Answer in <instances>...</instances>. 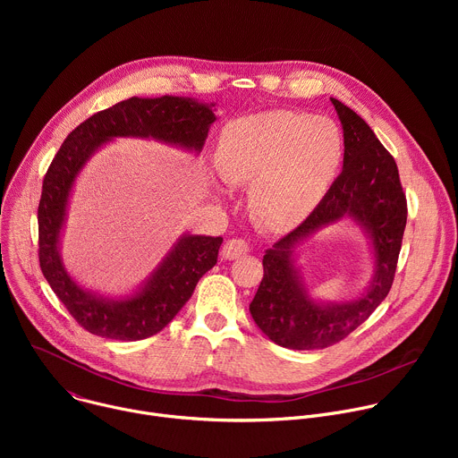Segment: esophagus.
<instances>
[{
	"label": "esophagus",
	"mask_w": 458,
	"mask_h": 458,
	"mask_svg": "<svg viewBox=\"0 0 458 458\" xmlns=\"http://www.w3.org/2000/svg\"><path fill=\"white\" fill-rule=\"evenodd\" d=\"M250 250L251 248H250L248 241H244V239H230V241H226V244L223 248V257L230 259V260L232 259H239V257L246 255Z\"/></svg>",
	"instance_id": "34e87169"
}]
</instances>
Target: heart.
Listing matches in <instances>:
<instances>
[{"label":"heart","mask_w":458,"mask_h":458,"mask_svg":"<svg viewBox=\"0 0 458 458\" xmlns=\"http://www.w3.org/2000/svg\"><path fill=\"white\" fill-rule=\"evenodd\" d=\"M344 157L339 126L324 115L270 110L226 124L217 170L230 184H250L255 216L272 228L301 223L322 199Z\"/></svg>","instance_id":"b5f03b06"}]
</instances>
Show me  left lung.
Wrapping results in <instances>:
<instances>
[{
  "label": "left lung",
  "instance_id": "1",
  "mask_svg": "<svg viewBox=\"0 0 458 458\" xmlns=\"http://www.w3.org/2000/svg\"><path fill=\"white\" fill-rule=\"evenodd\" d=\"M344 130V168L315 210L263 257L265 276L250 302L263 334L290 350H320L346 339L386 299L395 279L408 219V203L397 163L368 123L332 98ZM350 216L372 235L376 277L357 301L318 305L301 288L291 267L293 243L315 229Z\"/></svg>",
  "mask_w": 458,
  "mask_h": 458
}]
</instances>
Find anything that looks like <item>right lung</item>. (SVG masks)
I'll list each match as a JSON object with an SVG mask.
<instances>
[{
	"label": "right lung",
	"mask_w": 458,
	"mask_h": 458,
	"mask_svg": "<svg viewBox=\"0 0 458 458\" xmlns=\"http://www.w3.org/2000/svg\"><path fill=\"white\" fill-rule=\"evenodd\" d=\"M214 121L210 106L193 99L130 98L76 126L54 156L38 207L39 267L57 299L87 332L115 341H141L161 332L191 297L199 279L216 267L223 237L186 235L136 297L99 299L71 279L57 251L59 230L78 172L90 154L112 138H156L201 150Z\"/></svg>",
	"instance_id": "add662e5"
}]
</instances>
